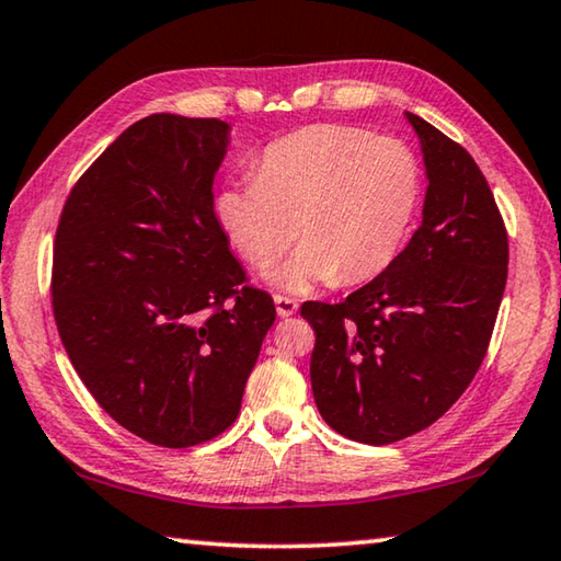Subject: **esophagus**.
<instances>
[{
	"mask_svg": "<svg viewBox=\"0 0 561 561\" xmlns=\"http://www.w3.org/2000/svg\"><path fill=\"white\" fill-rule=\"evenodd\" d=\"M274 304H277V314L284 319V317H291L294 311L299 309V304L294 301L291 297H287V294H274Z\"/></svg>",
	"mask_w": 561,
	"mask_h": 561,
	"instance_id": "1",
	"label": "esophagus"
}]
</instances>
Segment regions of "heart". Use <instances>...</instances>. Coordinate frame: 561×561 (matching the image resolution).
I'll return each mask as SVG.
<instances>
[{
    "instance_id": "b5f03b06",
    "label": "heart",
    "mask_w": 561,
    "mask_h": 561,
    "mask_svg": "<svg viewBox=\"0 0 561 561\" xmlns=\"http://www.w3.org/2000/svg\"><path fill=\"white\" fill-rule=\"evenodd\" d=\"M415 197L417 165L401 140L317 123L264 148L252 183L225 185L215 210L254 270L277 262L299 234V252L274 277L307 289L383 272L403 242Z\"/></svg>"
}]
</instances>
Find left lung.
I'll return each mask as SVG.
<instances>
[{
    "label": "left lung",
    "mask_w": 561,
    "mask_h": 561,
    "mask_svg": "<svg viewBox=\"0 0 561 561\" xmlns=\"http://www.w3.org/2000/svg\"><path fill=\"white\" fill-rule=\"evenodd\" d=\"M428 193L405 250L344 301H304L314 329L311 391L344 438L388 445L428 428L488 354L510 244L495 195L460 144L405 113Z\"/></svg>",
    "instance_id": "1"
}]
</instances>
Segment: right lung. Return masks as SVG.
Listing matches in <instances>:
<instances>
[{
  "label": "right lung",
  "mask_w": 561,
  "mask_h": 561,
  "mask_svg": "<svg viewBox=\"0 0 561 561\" xmlns=\"http://www.w3.org/2000/svg\"><path fill=\"white\" fill-rule=\"evenodd\" d=\"M230 126L153 113L93 160L54 237L51 309L76 374L160 448L230 428L277 319L215 217Z\"/></svg>",
  "instance_id": "1"
}]
</instances>
